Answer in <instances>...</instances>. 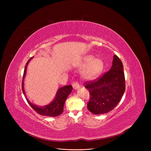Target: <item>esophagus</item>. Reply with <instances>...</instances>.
<instances>
[{"mask_svg":"<svg viewBox=\"0 0 151 151\" xmlns=\"http://www.w3.org/2000/svg\"><path fill=\"white\" fill-rule=\"evenodd\" d=\"M72 86H73V88L74 90H77V89L80 88V85H79V84L78 83H76V82L73 83V84H72Z\"/></svg>","mask_w":151,"mask_h":151,"instance_id":"esophagus-1","label":"esophagus"}]
</instances>
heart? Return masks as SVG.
<instances>
[{
  "mask_svg": "<svg viewBox=\"0 0 151 151\" xmlns=\"http://www.w3.org/2000/svg\"><path fill=\"white\" fill-rule=\"evenodd\" d=\"M104 62L100 58H96L95 55L88 54L84 56L79 63V68H83L82 76L88 80H93L99 77L104 69Z\"/></svg>",
  "mask_w": 151,
  "mask_h": 151,
  "instance_id": "1",
  "label": "heart"
}]
</instances>
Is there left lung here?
Returning a JSON list of instances; mask_svg holds the SVG:
<instances>
[{
  "instance_id": "1",
  "label": "left lung",
  "mask_w": 151,
  "mask_h": 151,
  "mask_svg": "<svg viewBox=\"0 0 151 151\" xmlns=\"http://www.w3.org/2000/svg\"><path fill=\"white\" fill-rule=\"evenodd\" d=\"M123 68L121 60L114 55L108 71L99 79L85 83L91 95L88 104L90 112L94 114L107 113L119 103L125 90Z\"/></svg>"
}]
</instances>
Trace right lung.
I'll use <instances>...</instances> for the list:
<instances>
[{
  "mask_svg": "<svg viewBox=\"0 0 151 151\" xmlns=\"http://www.w3.org/2000/svg\"><path fill=\"white\" fill-rule=\"evenodd\" d=\"M34 57L31 58L27 62L26 65L25 66L24 71V75L22 77V92L26 97V99L28 102V104L30 105V106L35 111L38 113L39 114L42 116H50V117H55L60 115L62 113L63 111V105H64L65 101L69 96V94L71 93V91L73 89L72 86L71 85L69 86H65L62 88H59L55 94V96L54 99V100L50 103L49 104H47L45 106H37V105H35L32 103H31L29 99L26 97V94L25 93L24 88V78L26 75V71H27V67L28 65V63L30 61V60L32 59Z\"/></svg>",
  "mask_w": 151,
  "mask_h": 151,
  "instance_id": "right-lung-1",
  "label": "right lung"
}]
</instances>
